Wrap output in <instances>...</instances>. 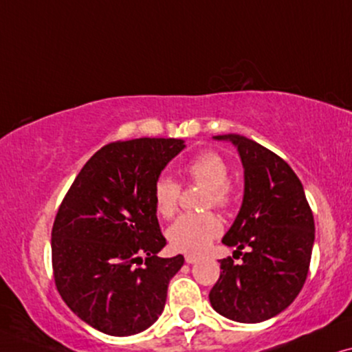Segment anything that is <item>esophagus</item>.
I'll return each mask as SVG.
<instances>
[{
    "instance_id": "obj_1",
    "label": "esophagus",
    "mask_w": 352,
    "mask_h": 352,
    "mask_svg": "<svg viewBox=\"0 0 352 352\" xmlns=\"http://www.w3.org/2000/svg\"><path fill=\"white\" fill-rule=\"evenodd\" d=\"M199 259V256L198 254H191V252H188V254L185 256V261H186V264H195L196 261Z\"/></svg>"
}]
</instances>
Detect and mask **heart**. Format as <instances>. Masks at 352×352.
Returning <instances> with one entry per match:
<instances>
[{
    "label": "heart",
    "instance_id": "1",
    "mask_svg": "<svg viewBox=\"0 0 352 352\" xmlns=\"http://www.w3.org/2000/svg\"><path fill=\"white\" fill-rule=\"evenodd\" d=\"M185 175L190 182L199 184L209 190L208 204L225 208L232 199L228 180V167L219 154L201 153L185 166ZM180 196V186L168 177H161L154 185V209L162 219L172 217L177 210ZM222 232V222L217 215L206 214H182L167 228V240L172 248L179 251L198 252L209 246V243Z\"/></svg>",
    "mask_w": 352,
    "mask_h": 352
}]
</instances>
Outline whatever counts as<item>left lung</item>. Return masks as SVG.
Wrapping results in <instances>:
<instances>
[{
  "label": "left lung",
  "instance_id": "left-lung-1",
  "mask_svg": "<svg viewBox=\"0 0 352 352\" xmlns=\"http://www.w3.org/2000/svg\"><path fill=\"white\" fill-rule=\"evenodd\" d=\"M212 138L236 148L245 190L236 219L222 238L243 262L220 261L209 301L230 320L259 323L283 312L306 282L316 238L312 210L302 184L282 157L238 133Z\"/></svg>",
  "mask_w": 352,
  "mask_h": 352
}]
</instances>
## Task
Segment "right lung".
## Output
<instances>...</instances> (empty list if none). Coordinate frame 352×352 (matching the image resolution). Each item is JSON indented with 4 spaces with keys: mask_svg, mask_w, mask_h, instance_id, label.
I'll list each match as a JSON object with an SVG mask.
<instances>
[{
    "mask_svg": "<svg viewBox=\"0 0 352 352\" xmlns=\"http://www.w3.org/2000/svg\"><path fill=\"white\" fill-rule=\"evenodd\" d=\"M185 146L179 138L106 144L58 210L51 233L56 287L70 311L102 333L137 335L164 311L168 283L185 259L157 256L166 238L153 193Z\"/></svg>",
    "mask_w": 352,
    "mask_h": 352,
    "instance_id": "obj_1",
    "label": "right lung"
}]
</instances>
